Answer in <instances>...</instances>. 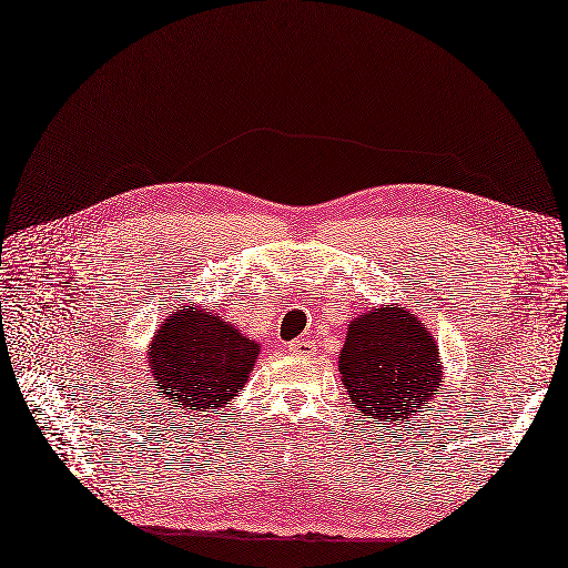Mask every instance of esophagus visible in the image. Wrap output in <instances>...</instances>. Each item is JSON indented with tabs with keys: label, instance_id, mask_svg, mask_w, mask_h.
Instances as JSON below:
<instances>
[{
	"label": "esophagus",
	"instance_id": "1",
	"mask_svg": "<svg viewBox=\"0 0 568 568\" xmlns=\"http://www.w3.org/2000/svg\"><path fill=\"white\" fill-rule=\"evenodd\" d=\"M313 348H315V343L311 338H294L288 343L291 355H311Z\"/></svg>",
	"mask_w": 568,
	"mask_h": 568
}]
</instances>
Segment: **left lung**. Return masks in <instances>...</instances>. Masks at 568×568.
<instances>
[{"label":"left lung","instance_id":"8db88e82","mask_svg":"<svg viewBox=\"0 0 568 568\" xmlns=\"http://www.w3.org/2000/svg\"><path fill=\"white\" fill-rule=\"evenodd\" d=\"M338 372L369 424L407 422L440 386L436 341L403 307H376L351 322Z\"/></svg>","mask_w":568,"mask_h":568}]
</instances>
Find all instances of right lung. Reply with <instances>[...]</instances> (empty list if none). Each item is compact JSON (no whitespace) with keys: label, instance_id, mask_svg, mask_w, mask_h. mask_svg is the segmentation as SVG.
I'll return each instance as SVG.
<instances>
[{"label":"right lung","instance_id":"1","mask_svg":"<svg viewBox=\"0 0 568 568\" xmlns=\"http://www.w3.org/2000/svg\"><path fill=\"white\" fill-rule=\"evenodd\" d=\"M261 343L213 313L184 305L153 338L149 367L159 395L184 412H217L248 379Z\"/></svg>","mask_w":568,"mask_h":568}]
</instances>
